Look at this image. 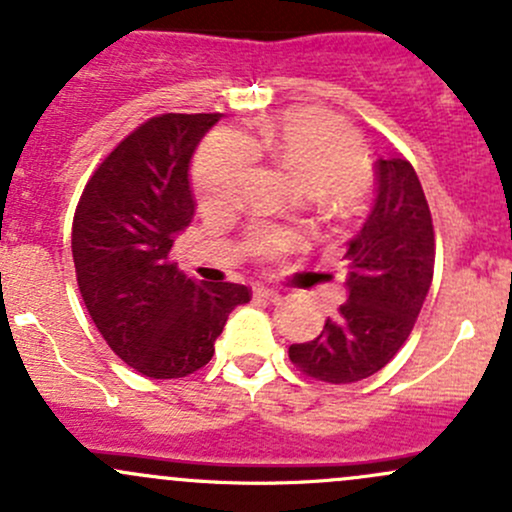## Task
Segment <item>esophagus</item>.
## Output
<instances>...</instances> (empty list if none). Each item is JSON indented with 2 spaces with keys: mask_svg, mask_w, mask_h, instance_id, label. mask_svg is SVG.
<instances>
[{
  "mask_svg": "<svg viewBox=\"0 0 512 512\" xmlns=\"http://www.w3.org/2000/svg\"><path fill=\"white\" fill-rule=\"evenodd\" d=\"M255 297L257 299H267V301H279V297H282V294H279L277 289L265 287V284H257V287H255Z\"/></svg>",
  "mask_w": 512,
  "mask_h": 512,
  "instance_id": "esophagus-1",
  "label": "esophagus"
}]
</instances>
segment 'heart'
Masks as SVG:
<instances>
[{
    "label": "heart",
    "mask_w": 512,
    "mask_h": 512,
    "mask_svg": "<svg viewBox=\"0 0 512 512\" xmlns=\"http://www.w3.org/2000/svg\"><path fill=\"white\" fill-rule=\"evenodd\" d=\"M255 154L299 176L314 193L355 191L368 181V161L358 134L324 110L282 112L265 120L252 134L218 129L203 142L193 161V191L206 211H225L240 196ZM301 242L297 230L255 225L245 235L252 257L267 262Z\"/></svg>",
    "instance_id": "1"
}]
</instances>
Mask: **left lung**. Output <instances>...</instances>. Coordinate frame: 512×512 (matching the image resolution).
<instances>
[{
  "instance_id": "left-lung-1",
  "label": "left lung",
  "mask_w": 512,
  "mask_h": 512,
  "mask_svg": "<svg viewBox=\"0 0 512 512\" xmlns=\"http://www.w3.org/2000/svg\"><path fill=\"white\" fill-rule=\"evenodd\" d=\"M378 198L346 242L348 299L289 360L309 378L348 385L385 368L412 333L434 274V225L417 171L405 157L378 159Z\"/></svg>"
}]
</instances>
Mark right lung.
<instances>
[{
	"label": "right lung",
	"instance_id": "obj_1",
	"mask_svg": "<svg viewBox=\"0 0 512 512\" xmlns=\"http://www.w3.org/2000/svg\"><path fill=\"white\" fill-rule=\"evenodd\" d=\"M218 112H166L129 132L88 179L73 215L80 297L107 346L154 380L186 378L215 353L252 289L193 282L169 260L193 218L188 161Z\"/></svg>",
	"mask_w": 512,
	"mask_h": 512
}]
</instances>
